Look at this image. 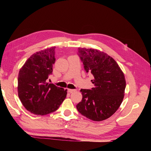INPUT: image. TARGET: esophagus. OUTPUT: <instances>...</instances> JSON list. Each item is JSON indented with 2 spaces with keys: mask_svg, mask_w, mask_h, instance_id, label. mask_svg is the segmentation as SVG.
<instances>
[{
  "mask_svg": "<svg viewBox=\"0 0 151 151\" xmlns=\"http://www.w3.org/2000/svg\"><path fill=\"white\" fill-rule=\"evenodd\" d=\"M67 91H68V93H73V92H74V91H75V89H67Z\"/></svg>",
  "mask_w": 151,
  "mask_h": 151,
  "instance_id": "obj_1",
  "label": "esophagus"
}]
</instances>
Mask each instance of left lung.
I'll list each match as a JSON object with an SVG mask.
<instances>
[{"label": "left lung", "mask_w": 151, "mask_h": 151, "mask_svg": "<svg viewBox=\"0 0 151 151\" xmlns=\"http://www.w3.org/2000/svg\"><path fill=\"white\" fill-rule=\"evenodd\" d=\"M84 70L94 77V88L81 89L82 101L78 111L90 120L99 122L110 117L122 104L126 81L119 65L108 55L96 49L78 48Z\"/></svg>", "instance_id": "1"}]
</instances>
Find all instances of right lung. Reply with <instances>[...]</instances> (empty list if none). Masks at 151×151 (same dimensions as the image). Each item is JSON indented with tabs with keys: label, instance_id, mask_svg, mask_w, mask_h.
Instances as JSON below:
<instances>
[{
	"label": "right lung",
	"instance_id": "add662e5",
	"mask_svg": "<svg viewBox=\"0 0 151 151\" xmlns=\"http://www.w3.org/2000/svg\"><path fill=\"white\" fill-rule=\"evenodd\" d=\"M55 48L52 47L32 55L18 75V96L27 110L36 115L55 111L67 96V89L47 83L55 62Z\"/></svg>",
	"mask_w": 151,
	"mask_h": 151
}]
</instances>
